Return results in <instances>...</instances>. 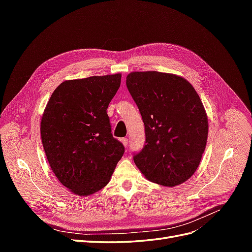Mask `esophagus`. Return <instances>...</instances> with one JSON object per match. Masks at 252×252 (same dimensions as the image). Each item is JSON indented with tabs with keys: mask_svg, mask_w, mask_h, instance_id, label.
Masks as SVG:
<instances>
[{
	"mask_svg": "<svg viewBox=\"0 0 252 252\" xmlns=\"http://www.w3.org/2000/svg\"><path fill=\"white\" fill-rule=\"evenodd\" d=\"M121 141H122V143H123V145H124L125 147L128 146V139H127V138H123Z\"/></svg>",
	"mask_w": 252,
	"mask_h": 252,
	"instance_id": "obj_1",
	"label": "esophagus"
}]
</instances>
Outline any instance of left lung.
I'll return each instance as SVG.
<instances>
[{
  "label": "left lung",
  "mask_w": 252,
  "mask_h": 252,
  "mask_svg": "<svg viewBox=\"0 0 252 252\" xmlns=\"http://www.w3.org/2000/svg\"><path fill=\"white\" fill-rule=\"evenodd\" d=\"M126 85L145 125L144 148L133 156L144 177L173 187L200 165L208 136V119L199 94L187 80L158 71H134Z\"/></svg>",
  "instance_id": "obj_1"
}]
</instances>
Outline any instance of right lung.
I'll return each instance as SVG.
<instances>
[{
    "instance_id": "add662e5",
    "label": "right lung",
    "mask_w": 252,
    "mask_h": 252,
    "mask_svg": "<svg viewBox=\"0 0 252 252\" xmlns=\"http://www.w3.org/2000/svg\"><path fill=\"white\" fill-rule=\"evenodd\" d=\"M121 78L117 73L64 81L44 110L41 138L48 163L60 183L77 195L107 185L124 155L106 111Z\"/></svg>"
}]
</instances>
